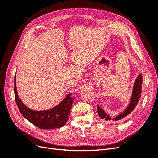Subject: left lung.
<instances>
[{
    "mask_svg": "<svg viewBox=\"0 0 158 158\" xmlns=\"http://www.w3.org/2000/svg\"><path fill=\"white\" fill-rule=\"evenodd\" d=\"M142 84V75L140 74L138 76V78H136L135 82V85H134L131 101L130 104H129L128 107L126 109V110L124 111V113H121L120 115H118V117H114L113 118L114 121L121 120V118L128 115V114H130L133 111V110L135 109V108L137 106L138 103L139 102V100L141 97ZM97 111H98L99 116L102 119H104V120L109 121L111 120V118L110 117L109 115H107V114L104 112L103 110L100 108L98 106H97Z\"/></svg>",
    "mask_w": 158,
    "mask_h": 158,
    "instance_id": "8db88e82",
    "label": "left lung"
}]
</instances>
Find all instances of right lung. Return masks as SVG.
<instances>
[{
	"label": "right lung",
	"mask_w": 158,
	"mask_h": 158,
	"mask_svg": "<svg viewBox=\"0 0 158 158\" xmlns=\"http://www.w3.org/2000/svg\"><path fill=\"white\" fill-rule=\"evenodd\" d=\"M69 94L63 102L56 107L42 111H37L27 107L18 98L14 77V95L17 106L23 117L37 127L41 129L58 128L63 127L69 119L72 104L74 98Z\"/></svg>",
	"instance_id": "obj_1"
}]
</instances>
